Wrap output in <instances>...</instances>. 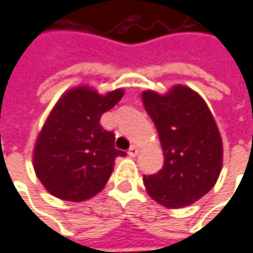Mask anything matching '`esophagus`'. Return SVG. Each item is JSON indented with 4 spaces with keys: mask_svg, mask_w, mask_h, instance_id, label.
<instances>
[{
    "mask_svg": "<svg viewBox=\"0 0 253 253\" xmlns=\"http://www.w3.org/2000/svg\"><path fill=\"white\" fill-rule=\"evenodd\" d=\"M128 155L131 157V158H133V157H136L138 155V148L135 145H132L129 149H128Z\"/></svg>",
    "mask_w": 253,
    "mask_h": 253,
    "instance_id": "34e87169",
    "label": "esophagus"
}]
</instances>
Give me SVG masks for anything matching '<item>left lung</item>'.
I'll list each match as a JSON object with an SVG mask.
<instances>
[{
  "label": "left lung",
  "mask_w": 253,
  "mask_h": 253,
  "mask_svg": "<svg viewBox=\"0 0 253 253\" xmlns=\"http://www.w3.org/2000/svg\"><path fill=\"white\" fill-rule=\"evenodd\" d=\"M142 102L165 157L162 169L144 176L146 192L165 208L188 207L219 178L223 149L216 122L199 94L183 85L165 95L144 91Z\"/></svg>",
  "instance_id": "obj_1"
}]
</instances>
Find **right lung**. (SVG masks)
I'll return each instance as SVG.
<instances>
[{
  "instance_id": "obj_1",
  "label": "right lung",
  "mask_w": 253,
  "mask_h": 253,
  "mask_svg": "<svg viewBox=\"0 0 253 253\" xmlns=\"http://www.w3.org/2000/svg\"><path fill=\"white\" fill-rule=\"evenodd\" d=\"M122 95L124 89L99 95L89 86H77L59 98L34 148V169L49 194L83 202L104 189L115 158L126 154L115 148V135L99 120Z\"/></svg>"
}]
</instances>
